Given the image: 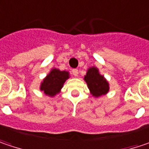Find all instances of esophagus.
Here are the masks:
<instances>
[{"instance_id":"1","label":"esophagus","mask_w":149,"mask_h":149,"mask_svg":"<svg viewBox=\"0 0 149 149\" xmlns=\"http://www.w3.org/2000/svg\"><path fill=\"white\" fill-rule=\"evenodd\" d=\"M72 74H73V76H75V77H77V76H78V70H77V69H73V70L72 71Z\"/></svg>"}]
</instances>
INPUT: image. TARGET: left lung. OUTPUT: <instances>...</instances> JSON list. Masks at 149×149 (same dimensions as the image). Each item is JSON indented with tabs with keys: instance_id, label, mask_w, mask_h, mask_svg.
<instances>
[{
	"instance_id": "1",
	"label": "left lung",
	"mask_w": 149,
	"mask_h": 149,
	"mask_svg": "<svg viewBox=\"0 0 149 149\" xmlns=\"http://www.w3.org/2000/svg\"><path fill=\"white\" fill-rule=\"evenodd\" d=\"M84 80L88 84L91 94L94 97H100L109 92V83L104 76L100 74L99 69L95 66L88 68L84 76Z\"/></svg>"
}]
</instances>
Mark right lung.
Returning a JSON list of instances; mask_svg holds the SVG:
<instances>
[{"mask_svg": "<svg viewBox=\"0 0 149 149\" xmlns=\"http://www.w3.org/2000/svg\"><path fill=\"white\" fill-rule=\"evenodd\" d=\"M69 77L68 72L53 68L40 84V90L49 97H53L60 93Z\"/></svg>", "mask_w": 149, "mask_h": 149, "instance_id": "obj_1", "label": "right lung"}]
</instances>
